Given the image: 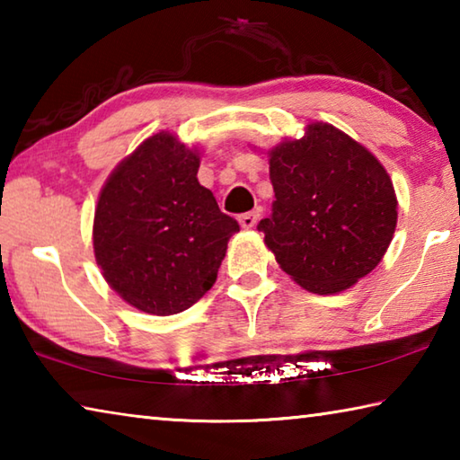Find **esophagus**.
<instances>
[{
    "mask_svg": "<svg viewBox=\"0 0 460 460\" xmlns=\"http://www.w3.org/2000/svg\"><path fill=\"white\" fill-rule=\"evenodd\" d=\"M258 219H260V211H252V213L241 215L239 223H241V227H243V229H252V227H255Z\"/></svg>",
    "mask_w": 460,
    "mask_h": 460,
    "instance_id": "1",
    "label": "esophagus"
}]
</instances>
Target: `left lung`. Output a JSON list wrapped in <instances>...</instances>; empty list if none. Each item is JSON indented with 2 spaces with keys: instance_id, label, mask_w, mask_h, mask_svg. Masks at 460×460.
<instances>
[{
  "instance_id": "obj_1",
  "label": "left lung",
  "mask_w": 460,
  "mask_h": 460,
  "mask_svg": "<svg viewBox=\"0 0 460 460\" xmlns=\"http://www.w3.org/2000/svg\"><path fill=\"white\" fill-rule=\"evenodd\" d=\"M276 200L258 229L286 274L314 294L347 290L384 258L398 200L376 155L329 123L270 155Z\"/></svg>"
}]
</instances>
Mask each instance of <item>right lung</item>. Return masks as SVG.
<instances>
[{
	"mask_svg": "<svg viewBox=\"0 0 460 460\" xmlns=\"http://www.w3.org/2000/svg\"><path fill=\"white\" fill-rule=\"evenodd\" d=\"M199 155L170 134L147 137L101 190L93 247L109 286L144 313L200 300L239 231L197 181Z\"/></svg>",
	"mask_w": 460,
	"mask_h": 460,
	"instance_id": "obj_1",
	"label": "right lung"
}]
</instances>
